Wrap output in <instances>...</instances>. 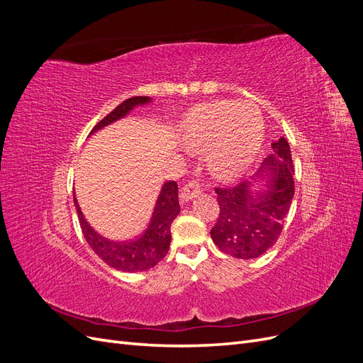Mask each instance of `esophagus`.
<instances>
[{"mask_svg": "<svg viewBox=\"0 0 363 363\" xmlns=\"http://www.w3.org/2000/svg\"><path fill=\"white\" fill-rule=\"evenodd\" d=\"M200 194H201L200 184L196 182H191V183L183 186V189L180 192V199H182L183 203H188V201L196 199V196H199Z\"/></svg>", "mask_w": 363, "mask_h": 363, "instance_id": "34e87169", "label": "esophagus"}]
</instances>
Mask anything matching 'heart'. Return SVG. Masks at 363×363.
Returning <instances> with one entry per match:
<instances>
[{"label": "heart", "instance_id": "heart-1", "mask_svg": "<svg viewBox=\"0 0 363 363\" xmlns=\"http://www.w3.org/2000/svg\"><path fill=\"white\" fill-rule=\"evenodd\" d=\"M186 148L206 150L211 171L232 179L255 160L263 140V119L252 104L218 101L196 107L180 125Z\"/></svg>", "mask_w": 363, "mask_h": 363}]
</instances>
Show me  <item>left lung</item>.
<instances>
[{"label":"left lung","instance_id":"left-lung-1","mask_svg":"<svg viewBox=\"0 0 363 363\" xmlns=\"http://www.w3.org/2000/svg\"><path fill=\"white\" fill-rule=\"evenodd\" d=\"M272 152L251 180L216 188L218 221L213 244L236 259H256L277 242L294 199V163L288 140L272 142Z\"/></svg>","mask_w":363,"mask_h":363}]
</instances>
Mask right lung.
Here are the masks:
<instances>
[{"label": "right lung", "mask_w": 363, "mask_h": 363, "mask_svg": "<svg viewBox=\"0 0 363 363\" xmlns=\"http://www.w3.org/2000/svg\"><path fill=\"white\" fill-rule=\"evenodd\" d=\"M152 100L150 96L128 98V100L123 101L116 108H113L106 118H103L92 128L91 135L98 130L111 125L115 121L127 116L135 107L148 104ZM74 204L77 208V215H79V221L86 242L89 244V247L95 251V255L103 262H106L108 267L124 272L147 271L150 268H155L167 256L171 244V224L180 213L177 183L167 182L162 186L155 204V211H152L145 232L139 238L128 240V242H115V240H108L100 233H96L91 224L86 221L75 196Z\"/></svg>", "instance_id": "add662e5"}]
</instances>
